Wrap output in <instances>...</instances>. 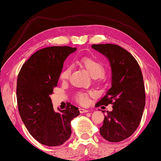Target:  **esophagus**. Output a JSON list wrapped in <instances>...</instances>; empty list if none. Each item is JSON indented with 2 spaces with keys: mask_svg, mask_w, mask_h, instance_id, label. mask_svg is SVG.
<instances>
[{
  "mask_svg": "<svg viewBox=\"0 0 161 161\" xmlns=\"http://www.w3.org/2000/svg\"><path fill=\"white\" fill-rule=\"evenodd\" d=\"M89 111V110L87 109H85V108H80V112L81 114H82V113H87Z\"/></svg>",
  "mask_w": 161,
  "mask_h": 161,
  "instance_id": "1",
  "label": "esophagus"
}]
</instances>
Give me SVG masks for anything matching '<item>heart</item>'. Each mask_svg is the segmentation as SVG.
Here are the masks:
<instances>
[{
    "instance_id": "heart-1",
    "label": "heart",
    "mask_w": 161,
    "mask_h": 161,
    "mask_svg": "<svg viewBox=\"0 0 161 161\" xmlns=\"http://www.w3.org/2000/svg\"><path fill=\"white\" fill-rule=\"evenodd\" d=\"M79 64L81 66L86 69L88 73L93 78H101L105 72V66L104 64L99 59L95 57H84L79 60ZM71 75V67L66 66L61 71L59 79L61 81H67ZM93 95V92H79L75 95V100L79 104L86 105L88 103V99Z\"/></svg>"
}]
</instances>
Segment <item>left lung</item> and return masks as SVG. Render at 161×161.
Returning <instances> with one entry per match:
<instances>
[{"label":"left lung","instance_id":"8db88e82","mask_svg":"<svg viewBox=\"0 0 161 161\" xmlns=\"http://www.w3.org/2000/svg\"><path fill=\"white\" fill-rule=\"evenodd\" d=\"M92 47L108 58L112 71L111 87L95 105H113L100 134L109 142H121L136 131L142 119L145 105L142 71L132 55L119 45L95 44Z\"/></svg>","mask_w":161,"mask_h":161}]
</instances>
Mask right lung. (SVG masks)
<instances>
[{"label":"right lung","instance_id":"add662e5","mask_svg":"<svg viewBox=\"0 0 161 161\" xmlns=\"http://www.w3.org/2000/svg\"><path fill=\"white\" fill-rule=\"evenodd\" d=\"M76 50L53 46L37 50L19 73L16 99L19 114L30 134L42 145L58 146L65 142L71 134V121L80 114L78 108L71 104L56 113L50 97L64 61Z\"/></svg>","mask_w":161,"mask_h":161}]
</instances>
